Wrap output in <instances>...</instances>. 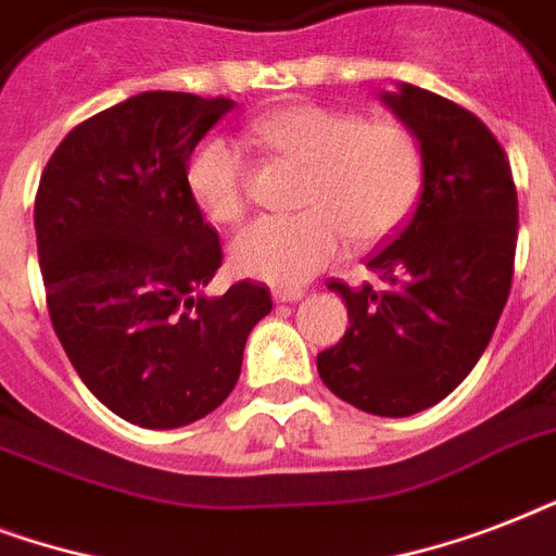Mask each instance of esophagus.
<instances>
[{
	"mask_svg": "<svg viewBox=\"0 0 556 556\" xmlns=\"http://www.w3.org/2000/svg\"><path fill=\"white\" fill-rule=\"evenodd\" d=\"M303 296V288H277V291H274V300H277V303H300Z\"/></svg>",
	"mask_w": 556,
	"mask_h": 556,
	"instance_id": "1",
	"label": "esophagus"
}]
</instances>
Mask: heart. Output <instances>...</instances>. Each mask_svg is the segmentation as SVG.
Returning a JSON list of instances; mask_svg holds the SVG:
<instances>
[{"label":"heart","instance_id":"1","mask_svg":"<svg viewBox=\"0 0 556 556\" xmlns=\"http://www.w3.org/2000/svg\"><path fill=\"white\" fill-rule=\"evenodd\" d=\"M253 135L308 167L296 199L303 213L256 218L230 244L233 268L268 286H303L338 260L346 239H383L404 222L421 190V147L395 121H364L305 103L260 117ZM187 190L213 222L242 218V150L222 135L207 138L187 161Z\"/></svg>","mask_w":556,"mask_h":556}]
</instances>
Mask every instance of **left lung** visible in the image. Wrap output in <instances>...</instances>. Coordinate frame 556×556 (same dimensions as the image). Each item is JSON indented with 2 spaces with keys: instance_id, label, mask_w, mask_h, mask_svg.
I'll list each match as a JSON object with an SVG mask.
<instances>
[{
  "instance_id": "8db88e82",
  "label": "left lung",
  "mask_w": 556,
  "mask_h": 556,
  "mask_svg": "<svg viewBox=\"0 0 556 556\" xmlns=\"http://www.w3.org/2000/svg\"><path fill=\"white\" fill-rule=\"evenodd\" d=\"M380 100L418 138L421 195L366 260L383 288L329 282L346 300L349 329L317 355V371L346 404L404 418L447 397L491 343L519 210L508 155L473 112L409 83Z\"/></svg>"
}]
</instances>
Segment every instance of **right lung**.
Segmentation results:
<instances>
[{
	"label": "right lung",
	"instance_id": "1",
	"mask_svg": "<svg viewBox=\"0 0 556 556\" xmlns=\"http://www.w3.org/2000/svg\"><path fill=\"white\" fill-rule=\"evenodd\" d=\"M233 106L141 91L74 126L39 178L34 227L51 326L91 395L147 430L213 413L274 305L262 282L204 294L222 242L187 190V161Z\"/></svg>",
	"mask_w": 556,
	"mask_h": 556
}]
</instances>
